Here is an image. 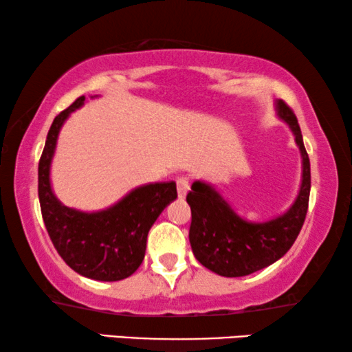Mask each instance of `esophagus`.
<instances>
[{"label":"esophagus","instance_id":"1","mask_svg":"<svg viewBox=\"0 0 352 352\" xmlns=\"http://www.w3.org/2000/svg\"><path fill=\"white\" fill-rule=\"evenodd\" d=\"M176 186H177V195L181 197V199H184L187 192H189V177L187 176H179L176 179Z\"/></svg>","mask_w":352,"mask_h":352}]
</instances>
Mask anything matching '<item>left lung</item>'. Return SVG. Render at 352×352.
I'll return each mask as SVG.
<instances>
[{
    "label": "left lung",
    "mask_w": 352,
    "mask_h": 352,
    "mask_svg": "<svg viewBox=\"0 0 352 352\" xmlns=\"http://www.w3.org/2000/svg\"><path fill=\"white\" fill-rule=\"evenodd\" d=\"M277 112L290 124L302 157L300 194L285 214L267 223H248L234 213L213 187L200 181L192 184L186 197L192 211V252L200 264L223 277H243L271 266L292 248L305 224L311 192L309 157L293 110L277 100Z\"/></svg>",
    "instance_id": "obj_1"
}]
</instances>
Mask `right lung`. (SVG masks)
I'll list each match as a JSON object with an SVG mask.
<instances>
[{
	"label": "right lung",
	"instance_id": "add662e5",
	"mask_svg": "<svg viewBox=\"0 0 352 352\" xmlns=\"http://www.w3.org/2000/svg\"><path fill=\"white\" fill-rule=\"evenodd\" d=\"M85 96L57 115L38 163V197L43 221L60 258L80 276L102 282L123 280L136 272L146 254L147 234L165 206L177 197L176 182L141 186L98 213L67 208L52 194L50 166L62 123Z\"/></svg>",
	"mask_w": 352,
	"mask_h": 352
}]
</instances>
